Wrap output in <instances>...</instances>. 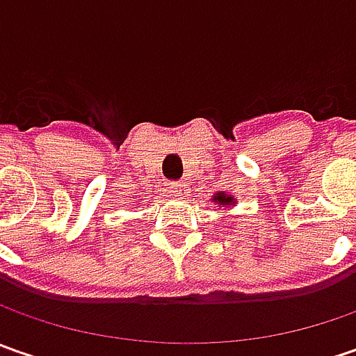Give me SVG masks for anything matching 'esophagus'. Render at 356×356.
<instances>
[{
    "mask_svg": "<svg viewBox=\"0 0 356 356\" xmlns=\"http://www.w3.org/2000/svg\"><path fill=\"white\" fill-rule=\"evenodd\" d=\"M170 192L172 196H176V198H184V196H188V188H186L184 182H172Z\"/></svg>",
    "mask_w": 356,
    "mask_h": 356,
    "instance_id": "obj_1",
    "label": "esophagus"
}]
</instances>
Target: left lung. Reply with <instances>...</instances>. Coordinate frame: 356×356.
<instances>
[{
	"instance_id": "left-lung-1",
	"label": "left lung",
	"mask_w": 356,
	"mask_h": 356,
	"mask_svg": "<svg viewBox=\"0 0 356 356\" xmlns=\"http://www.w3.org/2000/svg\"><path fill=\"white\" fill-rule=\"evenodd\" d=\"M213 204H218L220 208H229V206H234L236 204V198L232 196V194H227V192H218V194H213V198H212Z\"/></svg>"
}]
</instances>
